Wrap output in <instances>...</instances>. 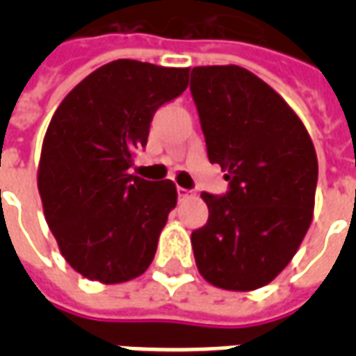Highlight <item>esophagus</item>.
<instances>
[{"mask_svg":"<svg viewBox=\"0 0 356 356\" xmlns=\"http://www.w3.org/2000/svg\"><path fill=\"white\" fill-rule=\"evenodd\" d=\"M177 194H179V200H185V198H188V196H193V193H191V191H186V188H183V186H177Z\"/></svg>","mask_w":356,"mask_h":356,"instance_id":"34e87169","label":"esophagus"}]
</instances>
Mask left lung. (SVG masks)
I'll list each match as a JSON object with an SVG mask.
<instances>
[{"label":"left lung","instance_id":"1","mask_svg":"<svg viewBox=\"0 0 356 356\" xmlns=\"http://www.w3.org/2000/svg\"><path fill=\"white\" fill-rule=\"evenodd\" d=\"M191 93L209 162L229 181L223 196L202 193L209 217L191 236L196 267L217 288L257 290L291 261L313 221V140L288 102L242 66H196Z\"/></svg>","mask_w":356,"mask_h":356}]
</instances>
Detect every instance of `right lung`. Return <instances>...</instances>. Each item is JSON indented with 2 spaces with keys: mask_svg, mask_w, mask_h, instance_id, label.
Returning a JSON list of instances; mask_svg holds the SVG:
<instances>
[{
  "mask_svg": "<svg viewBox=\"0 0 356 356\" xmlns=\"http://www.w3.org/2000/svg\"><path fill=\"white\" fill-rule=\"evenodd\" d=\"M188 86V68L129 58L81 80L51 118L38 168L43 213L68 265L120 284L152 263L177 191L129 173L154 112Z\"/></svg>",
  "mask_w": 356,
  "mask_h": 356,
  "instance_id": "obj_1",
  "label": "right lung"
}]
</instances>
